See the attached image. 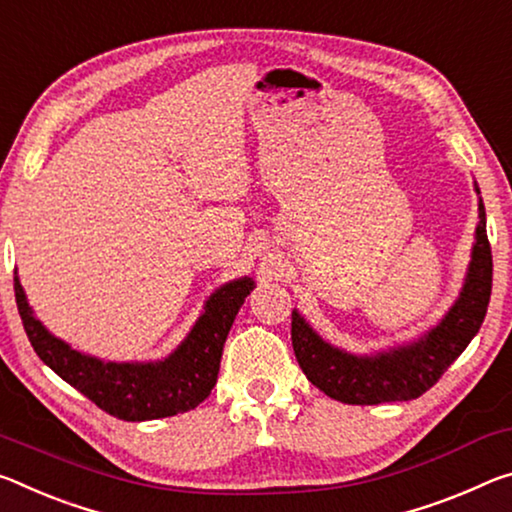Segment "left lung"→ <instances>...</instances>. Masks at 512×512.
Listing matches in <instances>:
<instances>
[{
	"mask_svg": "<svg viewBox=\"0 0 512 512\" xmlns=\"http://www.w3.org/2000/svg\"><path fill=\"white\" fill-rule=\"evenodd\" d=\"M476 193H481L478 186ZM490 294L492 248L488 230H485V207L481 200L476 243L465 287L440 326H435L419 342L394 348L389 353H378L373 358H358L323 342L300 319V314L294 312L291 314V344L307 380L326 392L330 399L351 405L419 399L472 342L488 312Z\"/></svg>",
	"mask_w": 512,
	"mask_h": 512,
	"instance_id": "8db88e82",
	"label": "left lung"
}]
</instances>
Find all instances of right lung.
Returning a JSON list of instances; mask_svg holds the SVG:
<instances>
[{
	"label": "right lung",
	"instance_id": "right-lung-1",
	"mask_svg": "<svg viewBox=\"0 0 512 512\" xmlns=\"http://www.w3.org/2000/svg\"><path fill=\"white\" fill-rule=\"evenodd\" d=\"M15 303L31 346L47 367L107 415L123 421H145L182 415L212 392L221 367L223 346L253 280L227 282L207 300L205 314L164 362L116 364L84 355L50 335L24 296L18 275L13 278Z\"/></svg>",
	"mask_w": 512,
	"mask_h": 512
}]
</instances>
